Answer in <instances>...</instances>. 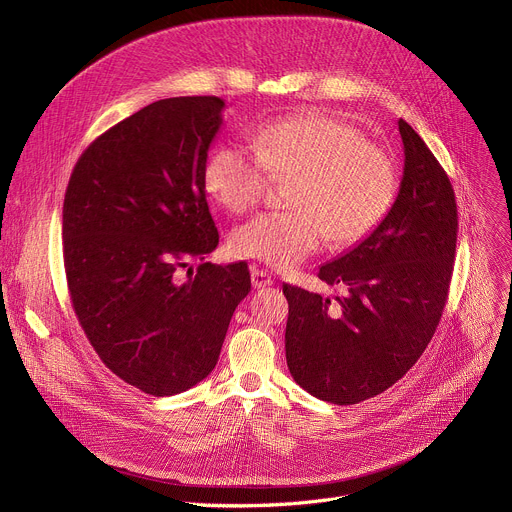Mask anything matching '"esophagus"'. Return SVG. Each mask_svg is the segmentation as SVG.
Masks as SVG:
<instances>
[{
    "instance_id": "esophagus-1",
    "label": "esophagus",
    "mask_w": 512,
    "mask_h": 512,
    "mask_svg": "<svg viewBox=\"0 0 512 512\" xmlns=\"http://www.w3.org/2000/svg\"><path fill=\"white\" fill-rule=\"evenodd\" d=\"M251 283H253L255 289H261V287L271 285L273 279H271V275H269L267 271H263V269H253V271H251Z\"/></svg>"
}]
</instances>
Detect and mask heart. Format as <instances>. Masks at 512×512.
I'll list each match as a JSON object with an SVG mask.
<instances>
[{
  "label": "heart",
  "mask_w": 512,
  "mask_h": 512,
  "mask_svg": "<svg viewBox=\"0 0 512 512\" xmlns=\"http://www.w3.org/2000/svg\"><path fill=\"white\" fill-rule=\"evenodd\" d=\"M251 150L218 145L204 162L202 186L229 212L253 208L271 178L287 180L283 212H261L239 225L233 255L287 269L316 253L326 239L352 245L369 237L397 196V166L379 143L346 119L306 109L269 119L249 133Z\"/></svg>",
  "instance_id": "heart-1"
}]
</instances>
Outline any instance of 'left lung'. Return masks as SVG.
<instances>
[{
    "mask_svg": "<svg viewBox=\"0 0 512 512\" xmlns=\"http://www.w3.org/2000/svg\"><path fill=\"white\" fill-rule=\"evenodd\" d=\"M403 178L383 223L320 267L344 285L336 304L283 285L289 304L285 358L310 395L354 405L393 387L440 324L456 259L458 206L448 174L415 129L399 119Z\"/></svg>",
    "mask_w": 512,
    "mask_h": 512,
    "instance_id": "obj_1",
    "label": "left lung"
}]
</instances>
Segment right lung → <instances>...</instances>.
<instances>
[{"label":"right lung","mask_w":512,"mask_h":512,"mask_svg":"<svg viewBox=\"0 0 512 512\" xmlns=\"http://www.w3.org/2000/svg\"><path fill=\"white\" fill-rule=\"evenodd\" d=\"M218 97H172L99 135L62 206L72 308L105 367L139 391L178 395L210 375L247 263L178 269L218 245L202 168L223 125Z\"/></svg>","instance_id":"obj_1"}]
</instances>
